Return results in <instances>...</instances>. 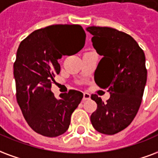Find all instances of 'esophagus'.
Masks as SVG:
<instances>
[{
    "mask_svg": "<svg viewBox=\"0 0 158 158\" xmlns=\"http://www.w3.org/2000/svg\"><path fill=\"white\" fill-rule=\"evenodd\" d=\"M87 99H90V94L88 93H87V92H85V93H83V98H82V101L85 102V101Z\"/></svg>",
    "mask_w": 158,
    "mask_h": 158,
    "instance_id": "1",
    "label": "esophagus"
}]
</instances>
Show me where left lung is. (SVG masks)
I'll return each instance as SVG.
<instances>
[{
    "label": "left lung",
    "mask_w": 158,
    "mask_h": 158,
    "mask_svg": "<svg viewBox=\"0 0 158 158\" xmlns=\"http://www.w3.org/2000/svg\"><path fill=\"white\" fill-rule=\"evenodd\" d=\"M86 29L93 34L97 53L103 56L95 71V82L110 93L106 103L97 94L91 95L98 104L91 122L100 133L114 135L131 125L140 108L147 77L145 54L124 32L98 26Z\"/></svg>",
    "instance_id": "obj_1"
}]
</instances>
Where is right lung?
Instances as JSON below:
<instances>
[{
  "label": "right lung",
  "mask_w": 158,
  "mask_h": 158,
  "mask_svg": "<svg viewBox=\"0 0 158 158\" xmlns=\"http://www.w3.org/2000/svg\"><path fill=\"white\" fill-rule=\"evenodd\" d=\"M85 39L81 25L55 24L33 31L18 47L13 65L16 98L24 118L38 134L56 137L69 128L83 94L69 90L56 98L51 87L60 71L59 59L65 51H80Z\"/></svg>",
  "instance_id": "add662e5"
}]
</instances>
